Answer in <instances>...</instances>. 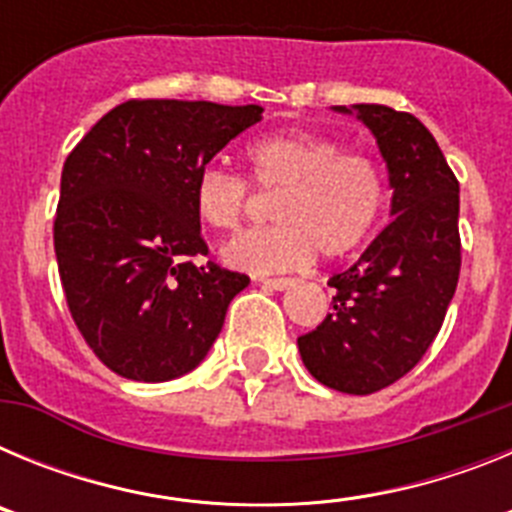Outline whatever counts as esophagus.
<instances>
[{
  "label": "esophagus",
  "mask_w": 512,
  "mask_h": 512,
  "mask_svg": "<svg viewBox=\"0 0 512 512\" xmlns=\"http://www.w3.org/2000/svg\"><path fill=\"white\" fill-rule=\"evenodd\" d=\"M261 284H264V287H269V289H279V292H282V289H287V287H292V284H295V279H289V277H274V279H259Z\"/></svg>",
  "instance_id": "obj_1"
}]
</instances>
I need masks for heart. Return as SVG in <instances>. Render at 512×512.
<instances>
[{
	"instance_id": "obj_1",
	"label": "heart",
	"mask_w": 512,
	"mask_h": 512,
	"mask_svg": "<svg viewBox=\"0 0 512 512\" xmlns=\"http://www.w3.org/2000/svg\"><path fill=\"white\" fill-rule=\"evenodd\" d=\"M253 184L274 202L277 225L243 233L223 256L248 271L300 269L323 253L338 259L374 233L387 205L384 171L372 156L343 151L323 135L274 133L246 148ZM194 212L220 233L241 225L251 205V184L228 169L207 166L192 187Z\"/></svg>"
}]
</instances>
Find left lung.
<instances>
[{"label": "left lung", "mask_w": 512, "mask_h": 512, "mask_svg": "<svg viewBox=\"0 0 512 512\" xmlns=\"http://www.w3.org/2000/svg\"><path fill=\"white\" fill-rule=\"evenodd\" d=\"M377 138L395 217L351 269L330 277L333 312L297 338L307 372L330 390L372 395L423 359L461 269L459 182L431 130L384 104L333 107Z\"/></svg>", "instance_id": "8db88e82"}]
</instances>
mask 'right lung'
<instances>
[{"mask_svg": "<svg viewBox=\"0 0 512 512\" xmlns=\"http://www.w3.org/2000/svg\"><path fill=\"white\" fill-rule=\"evenodd\" d=\"M259 104L130 99L79 140L53 223L71 318L112 372L169 382L192 372L251 279L207 256L194 179Z\"/></svg>", "mask_w": 512, "mask_h": 512, "instance_id": "obj_1", "label": "right lung"}]
</instances>
